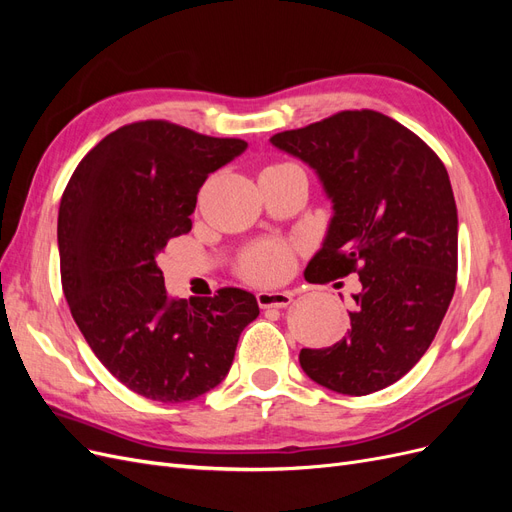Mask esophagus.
<instances>
[{"instance_id": "1", "label": "esophagus", "mask_w": 512, "mask_h": 512, "mask_svg": "<svg viewBox=\"0 0 512 512\" xmlns=\"http://www.w3.org/2000/svg\"><path fill=\"white\" fill-rule=\"evenodd\" d=\"M256 301H258V305H260L262 309H269V307L282 309V307H288V305L292 303V294H288V292L260 290V292L256 294Z\"/></svg>"}]
</instances>
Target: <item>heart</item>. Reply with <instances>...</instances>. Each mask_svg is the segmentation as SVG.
I'll list each match as a JSON object with an SVG mask.
<instances>
[{"label": "heart", "mask_w": 512, "mask_h": 512, "mask_svg": "<svg viewBox=\"0 0 512 512\" xmlns=\"http://www.w3.org/2000/svg\"><path fill=\"white\" fill-rule=\"evenodd\" d=\"M284 166H290V164H271L265 170H277ZM265 170H262V173H265ZM288 269H290V250L282 243H260L241 258L243 277L258 284L282 280V277L288 273Z\"/></svg>", "instance_id": "obj_1"}]
</instances>
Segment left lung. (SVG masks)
<instances>
[{
  "mask_svg": "<svg viewBox=\"0 0 512 512\" xmlns=\"http://www.w3.org/2000/svg\"><path fill=\"white\" fill-rule=\"evenodd\" d=\"M271 145L316 170L333 203L327 237L305 280L359 273L350 329L337 344L303 348L299 363L342 395L386 389L421 361L457 282V205L440 158L376 111H342Z\"/></svg>",
  "mask_w": 512,
  "mask_h": 512,
  "instance_id": "obj_1",
  "label": "left lung"
}]
</instances>
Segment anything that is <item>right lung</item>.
I'll list each match as a JSON object with an SVG mask.
<instances>
[{
	"label": "right lung",
	"instance_id": "obj_1",
	"mask_svg": "<svg viewBox=\"0 0 512 512\" xmlns=\"http://www.w3.org/2000/svg\"><path fill=\"white\" fill-rule=\"evenodd\" d=\"M247 149L160 119L123 126L76 166L57 218L61 286L89 348L130 391L181 404L218 386L256 297L168 299L158 256L192 230L198 190Z\"/></svg>",
	"mask_w": 512,
	"mask_h": 512
}]
</instances>
